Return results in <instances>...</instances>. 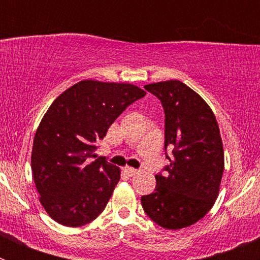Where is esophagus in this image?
Masks as SVG:
<instances>
[{
	"label": "esophagus",
	"mask_w": 260,
	"mask_h": 260,
	"mask_svg": "<svg viewBox=\"0 0 260 260\" xmlns=\"http://www.w3.org/2000/svg\"><path fill=\"white\" fill-rule=\"evenodd\" d=\"M125 172H126V174H127V176H130V177L135 176V174L138 173L137 169H134V168H130V167H126Z\"/></svg>",
	"instance_id": "1"
}]
</instances>
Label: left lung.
Wrapping results in <instances>:
<instances>
[{
    "mask_svg": "<svg viewBox=\"0 0 260 260\" xmlns=\"http://www.w3.org/2000/svg\"><path fill=\"white\" fill-rule=\"evenodd\" d=\"M161 102L165 151L173 148L156 189L142 197L144 212L165 229L195 224L212 208L224 172V150L216 117L198 93L180 80L144 86Z\"/></svg>",
    "mask_w": 260,
    "mask_h": 260,
    "instance_id": "8db88e82",
    "label": "left lung"
}]
</instances>
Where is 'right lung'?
Returning <instances> with one entry per match:
<instances>
[{
	"instance_id": "obj_1",
	"label": "right lung",
	"mask_w": 260,
	"mask_h": 260,
	"mask_svg": "<svg viewBox=\"0 0 260 260\" xmlns=\"http://www.w3.org/2000/svg\"><path fill=\"white\" fill-rule=\"evenodd\" d=\"M146 95L128 83L82 80L52 103L34 139L31 168L54 221L82 226L104 211L121 171L93 153L123 110Z\"/></svg>"
}]
</instances>
